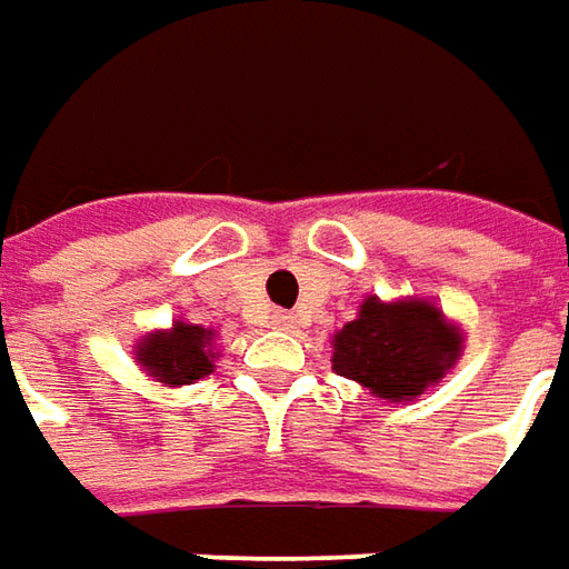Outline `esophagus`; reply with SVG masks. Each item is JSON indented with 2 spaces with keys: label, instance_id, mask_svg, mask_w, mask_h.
I'll list each match as a JSON object with an SVG mask.
<instances>
[{
  "label": "esophagus",
  "instance_id": "esophagus-1",
  "mask_svg": "<svg viewBox=\"0 0 569 569\" xmlns=\"http://www.w3.org/2000/svg\"><path fill=\"white\" fill-rule=\"evenodd\" d=\"M272 326H274V329H295L297 317H295V313H284V310H274Z\"/></svg>",
  "mask_w": 569,
  "mask_h": 569
}]
</instances>
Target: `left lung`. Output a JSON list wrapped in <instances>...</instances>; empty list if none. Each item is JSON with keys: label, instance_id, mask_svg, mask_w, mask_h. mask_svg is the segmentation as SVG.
I'll return each mask as SVG.
<instances>
[{"label": "left lung", "instance_id": "obj_1", "mask_svg": "<svg viewBox=\"0 0 569 569\" xmlns=\"http://www.w3.org/2000/svg\"><path fill=\"white\" fill-rule=\"evenodd\" d=\"M462 355V332L427 300L367 297L358 319L332 339V370L377 399L411 402L443 380Z\"/></svg>", "mask_w": 569, "mask_h": 569}]
</instances>
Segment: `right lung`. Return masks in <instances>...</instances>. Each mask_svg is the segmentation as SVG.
I'll return each instance as SVG.
<instances>
[{
    "label": "right lung",
    "mask_w": 569,
    "mask_h": 569,
    "mask_svg": "<svg viewBox=\"0 0 569 569\" xmlns=\"http://www.w3.org/2000/svg\"><path fill=\"white\" fill-rule=\"evenodd\" d=\"M214 332L177 319L167 332H151L139 341L136 361L154 382L167 386H187L208 377L214 370V351H211Z\"/></svg>",
    "instance_id": "obj_1"
}]
</instances>
